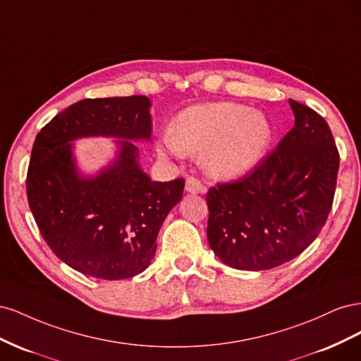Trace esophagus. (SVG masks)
<instances>
[{
	"instance_id": "1",
	"label": "esophagus",
	"mask_w": 361,
	"mask_h": 361,
	"mask_svg": "<svg viewBox=\"0 0 361 361\" xmlns=\"http://www.w3.org/2000/svg\"><path fill=\"white\" fill-rule=\"evenodd\" d=\"M185 190H187V192H191V194L206 192V188L200 183V180H197L195 178H188L187 179V182H185Z\"/></svg>"
}]
</instances>
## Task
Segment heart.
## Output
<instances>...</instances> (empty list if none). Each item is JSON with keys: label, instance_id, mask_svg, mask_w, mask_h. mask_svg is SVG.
<instances>
[{"label": "heart", "instance_id": "heart-1", "mask_svg": "<svg viewBox=\"0 0 361 361\" xmlns=\"http://www.w3.org/2000/svg\"><path fill=\"white\" fill-rule=\"evenodd\" d=\"M272 143L267 116L235 102H211L183 110L159 140L161 154L200 155L204 170L220 180H235L265 159Z\"/></svg>", "mask_w": 361, "mask_h": 361}]
</instances>
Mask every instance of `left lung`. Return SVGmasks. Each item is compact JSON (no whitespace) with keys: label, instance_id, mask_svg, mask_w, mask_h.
<instances>
[{"label":"left lung","instance_id":"1","mask_svg":"<svg viewBox=\"0 0 361 361\" xmlns=\"http://www.w3.org/2000/svg\"><path fill=\"white\" fill-rule=\"evenodd\" d=\"M295 125L277 149L232 183L206 194L207 241L223 264L264 271L301 255L333 206L338 152L329 123L289 99Z\"/></svg>","mask_w":361,"mask_h":361}]
</instances>
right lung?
Returning a JSON list of instances; mask_svg holds the SVG:
<instances>
[{"label":"right lung","instance_id":"right-lung-1","mask_svg":"<svg viewBox=\"0 0 361 361\" xmlns=\"http://www.w3.org/2000/svg\"><path fill=\"white\" fill-rule=\"evenodd\" d=\"M146 96L84 99L40 129L31 150L27 197L39 231L64 264L81 274L122 280L143 272L159 228L182 199L185 180L155 182L140 167L133 141L150 140ZM117 137L110 166L85 177L71 141Z\"/></svg>","mask_w":361,"mask_h":361}]
</instances>
